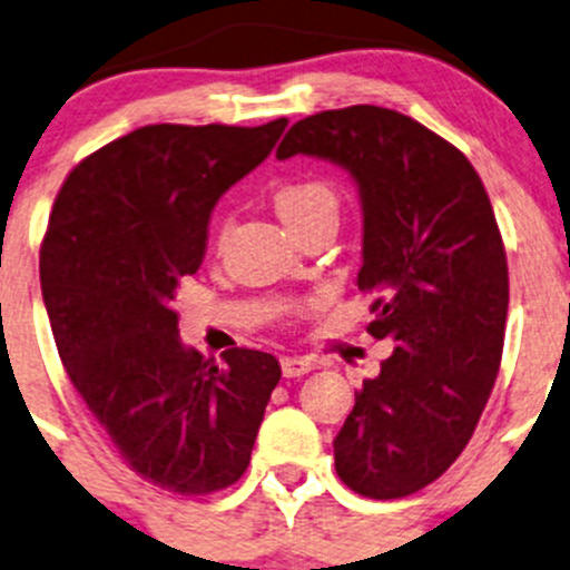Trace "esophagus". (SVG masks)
Instances as JSON below:
<instances>
[{
  "label": "esophagus",
  "instance_id": "esophagus-1",
  "mask_svg": "<svg viewBox=\"0 0 570 570\" xmlns=\"http://www.w3.org/2000/svg\"><path fill=\"white\" fill-rule=\"evenodd\" d=\"M314 361L312 358H303V355H284L281 358V372H284V377H301L306 375V372L314 370Z\"/></svg>",
  "mask_w": 570,
  "mask_h": 570
}]
</instances>
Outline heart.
<instances>
[{
  "instance_id": "heart-1",
  "label": "heart",
  "mask_w": 570,
  "mask_h": 570,
  "mask_svg": "<svg viewBox=\"0 0 570 570\" xmlns=\"http://www.w3.org/2000/svg\"><path fill=\"white\" fill-rule=\"evenodd\" d=\"M273 204L275 212L281 215V220L292 228L295 234H301L308 223L320 220V217H336L338 212V195L322 178H286L278 187L273 189ZM232 228V220L223 217L217 223V243H223Z\"/></svg>"
}]
</instances>
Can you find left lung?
<instances>
[{
    "label": "left lung",
    "instance_id": "1",
    "mask_svg": "<svg viewBox=\"0 0 570 570\" xmlns=\"http://www.w3.org/2000/svg\"><path fill=\"white\" fill-rule=\"evenodd\" d=\"M295 154L358 181L355 284L372 295L366 331L394 342L333 441L336 474L361 497H411L465 450L502 364L510 284L491 198L461 148L396 109L308 115L275 157Z\"/></svg>",
    "mask_w": 570,
    "mask_h": 570
}]
</instances>
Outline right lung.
<instances>
[{
	"label": "right lung",
	"mask_w": 570,
	"mask_h": 570,
	"mask_svg": "<svg viewBox=\"0 0 570 570\" xmlns=\"http://www.w3.org/2000/svg\"><path fill=\"white\" fill-rule=\"evenodd\" d=\"M286 124L129 131L68 174L40 245V289L73 389L124 463L181 497L245 474L281 381L262 350L215 361L184 347L174 295L204 262L217 198L267 159Z\"/></svg>",
	"instance_id": "add662e5"
}]
</instances>
